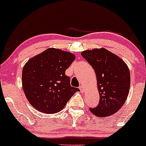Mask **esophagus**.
<instances>
[{
    "instance_id": "34e87169",
    "label": "esophagus",
    "mask_w": 146,
    "mask_h": 146,
    "mask_svg": "<svg viewBox=\"0 0 146 146\" xmlns=\"http://www.w3.org/2000/svg\"><path fill=\"white\" fill-rule=\"evenodd\" d=\"M79 88H80V91H81V92L84 91V86H82V85H80V86H79Z\"/></svg>"
}]
</instances>
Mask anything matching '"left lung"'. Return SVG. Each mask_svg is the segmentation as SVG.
<instances>
[{"mask_svg":"<svg viewBox=\"0 0 146 146\" xmlns=\"http://www.w3.org/2000/svg\"><path fill=\"white\" fill-rule=\"evenodd\" d=\"M81 55L94 69L100 93L98 106L90 108V112L100 117L117 113L129 93L130 74L128 66L121 58L104 48L87 50Z\"/></svg>","mask_w":146,"mask_h":146,"instance_id":"8db88e82","label":"left lung"}]
</instances>
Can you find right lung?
<instances>
[{
    "instance_id": "add662e5",
    "label": "right lung",
    "mask_w": 146,
    "mask_h": 146,
    "mask_svg": "<svg viewBox=\"0 0 146 146\" xmlns=\"http://www.w3.org/2000/svg\"><path fill=\"white\" fill-rule=\"evenodd\" d=\"M75 57L49 48L30 59L23 67L22 83L27 100L38 111L56 113L80 89L71 86L65 71Z\"/></svg>"
}]
</instances>
